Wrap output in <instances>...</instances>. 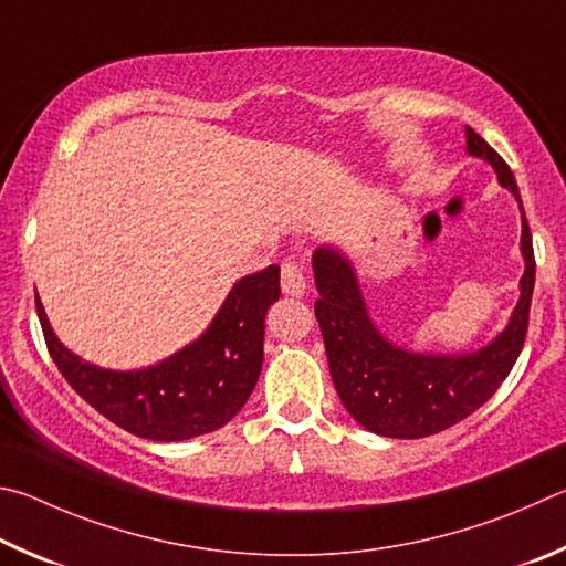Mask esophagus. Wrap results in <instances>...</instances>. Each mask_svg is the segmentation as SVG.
<instances>
[{
  "mask_svg": "<svg viewBox=\"0 0 566 566\" xmlns=\"http://www.w3.org/2000/svg\"><path fill=\"white\" fill-rule=\"evenodd\" d=\"M281 289L285 295H293V298H301V295L308 291V283H305V273L301 263L285 261L281 265Z\"/></svg>",
  "mask_w": 566,
  "mask_h": 566,
  "instance_id": "esophagus-1",
  "label": "esophagus"
}]
</instances>
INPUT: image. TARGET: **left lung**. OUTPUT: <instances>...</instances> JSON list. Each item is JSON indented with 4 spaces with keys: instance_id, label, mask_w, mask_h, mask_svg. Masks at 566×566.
<instances>
[{
    "instance_id": "1",
    "label": "left lung",
    "mask_w": 566,
    "mask_h": 566,
    "mask_svg": "<svg viewBox=\"0 0 566 566\" xmlns=\"http://www.w3.org/2000/svg\"><path fill=\"white\" fill-rule=\"evenodd\" d=\"M468 154L488 161L497 181L510 188L522 211L524 275L520 301L497 338L462 355L415 353L385 338L365 305L358 273L340 248L321 245L313 253L315 318L338 390L355 422L382 438L418 440L452 428L480 410L517 363L530 325L534 291L532 233L524 218L517 181L504 158L468 126Z\"/></svg>"
}]
</instances>
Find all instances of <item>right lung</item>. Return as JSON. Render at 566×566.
Masks as SVG:
<instances>
[{"mask_svg":"<svg viewBox=\"0 0 566 566\" xmlns=\"http://www.w3.org/2000/svg\"><path fill=\"white\" fill-rule=\"evenodd\" d=\"M277 298V265L241 277L201 338L138 370L98 368L64 348L39 295L36 315L56 368L94 410L136 438L178 442L223 428L251 398L263 365L265 313Z\"/></svg>","mask_w":566,"mask_h":566,"instance_id":"right-lung-1","label":"right lung"}]
</instances>
